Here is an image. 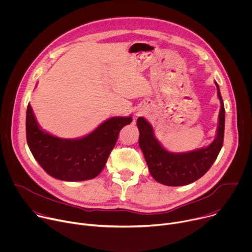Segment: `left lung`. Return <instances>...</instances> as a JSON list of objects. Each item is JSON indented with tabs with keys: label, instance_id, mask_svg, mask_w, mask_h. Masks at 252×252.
Returning a JSON list of instances; mask_svg holds the SVG:
<instances>
[{
	"label": "left lung",
	"instance_id": "1",
	"mask_svg": "<svg viewBox=\"0 0 252 252\" xmlns=\"http://www.w3.org/2000/svg\"><path fill=\"white\" fill-rule=\"evenodd\" d=\"M214 83L221 105L217 136L206 148L188 153L167 152L156 138L152 125L143 118L137 119L139 147L152 176L158 183L168 187L189 185L204 175L217 159L223 145L225 110L220 87Z\"/></svg>",
	"mask_w": 252,
	"mask_h": 252
}]
</instances>
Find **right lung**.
I'll list each match as a JSON object with an SVG mask.
<instances>
[{"label":"right lung","instance_id":"add662e5","mask_svg":"<svg viewBox=\"0 0 252 252\" xmlns=\"http://www.w3.org/2000/svg\"><path fill=\"white\" fill-rule=\"evenodd\" d=\"M131 122V117H115L84 137L60 138L41 129L29 103L27 142L35 160L51 176L65 182H82L101 172L116 146L120 130Z\"/></svg>","mask_w":252,"mask_h":252}]
</instances>
